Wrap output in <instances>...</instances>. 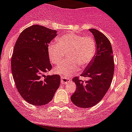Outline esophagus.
Masks as SVG:
<instances>
[{"label":"esophagus","mask_w":132,"mask_h":132,"mask_svg":"<svg viewBox=\"0 0 132 132\" xmlns=\"http://www.w3.org/2000/svg\"><path fill=\"white\" fill-rule=\"evenodd\" d=\"M70 79L68 77H65V76H61V84H66L70 82Z\"/></svg>","instance_id":"obj_1"}]
</instances>
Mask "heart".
Returning <instances> with one entry per match:
<instances>
[{
  "mask_svg": "<svg viewBox=\"0 0 132 132\" xmlns=\"http://www.w3.org/2000/svg\"><path fill=\"white\" fill-rule=\"evenodd\" d=\"M96 44L91 36L68 34L57 39V43H50L48 46V54L50 61L58 64L65 57L67 60L54 69L57 74L69 76L77 72L79 66L84 68L90 64L94 58Z\"/></svg>",
  "mask_w": 132,
  "mask_h": 132,
  "instance_id": "b5f03b06",
  "label": "heart"
}]
</instances>
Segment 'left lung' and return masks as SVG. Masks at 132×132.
Masks as SVG:
<instances>
[{
    "mask_svg": "<svg viewBox=\"0 0 132 132\" xmlns=\"http://www.w3.org/2000/svg\"><path fill=\"white\" fill-rule=\"evenodd\" d=\"M89 30L96 41V55L80 75L88 80L73 78L76 90L71 96L73 104L83 108L93 107L102 100L110 86L114 72L113 51L110 40L98 30L92 28Z\"/></svg>",
    "mask_w": 132,
    "mask_h": 132,
    "instance_id": "left-lung-1",
    "label": "left lung"
}]
</instances>
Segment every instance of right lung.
I'll use <instances>...</instances> for the list:
<instances>
[{"instance_id": "obj_1", "label": "right lung", "mask_w": 132, "mask_h": 132, "mask_svg": "<svg viewBox=\"0 0 132 132\" xmlns=\"http://www.w3.org/2000/svg\"><path fill=\"white\" fill-rule=\"evenodd\" d=\"M56 32L33 25L20 33L14 47L11 71L16 86L24 100L34 106L50 102L60 84L58 74L46 75L52 69L48 46Z\"/></svg>"}]
</instances>
